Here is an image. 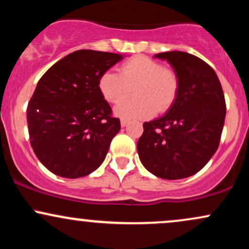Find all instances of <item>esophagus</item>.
Here are the masks:
<instances>
[{"label": "esophagus", "mask_w": 249, "mask_h": 249, "mask_svg": "<svg viewBox=\"0 0 249 249\" xmlns=\"http://www.w3.org/2000/svg\"><path fill=\"white\" fill-rule=\"evenodd\" d=\"M128 123H130V122H128L127 119H122V121H121V125H122V127H125V126H127V125H128Z\"/></svg>", "instance_id": "34e87169"}]
</instances>
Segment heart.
Returning <instances> with one entry per match:
<instances>
[{
    "label": "heart",
    "instance_id": "heart-1",
    "mask_svg": "<svg viewBox=\"0 0 249 249\" xmlns=\"http://www.w3.org/2000/svg\"><path fill=\"white\" fill-rule=\"evenodd\" d=\"M102 96L110 103H118L134 89L136 99L119 103L116 116L123 119H146L157 112H165L176 101L179 78L173 70L145 56L123 63L119 73L107 71L98 81Z\"/></svg>",
    "mask_w": 249,
    "mask_h": 249
}]
</instances>
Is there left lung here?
Wrapping results in <instances>:
<instances>
[{"mask_svg":"<svg viewBox=\"0 0 249 249\" xmlns=\"http://www.w3.org/2000/svg\"><path fill=\"white\" fill-rule=\"evenodd\" d=\"M154 58L170 63L178 75L179 91L166 115L142 125L139 159L159 178H187L218 150L226 117L224 91L215 71L199 57L167 51Z\"/></svg>","mask_w":249,"mask_h":249,"instance_id":"1","label":"left lung"}]
</instances>
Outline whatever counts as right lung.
I'll return each instance as SVG.
<instances>
[{"instance_id": "right-lung-1", "label": "right lung", "mask_w": 249, "mask_h": 249, "mask_svg": "<svg viewBox=\"0 0 249 249\" xmlns=\"http://www.w3.org/2000/svg\"><path fill=\"white\" fill-rule=\"evenodd\" d=\"M124 58L77 50L41 77L27 110L30 144L38 160L63 178H81L104 161L121 122L111 116L98 81Z\"/></svg>"}]
</instances>
